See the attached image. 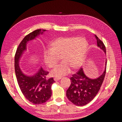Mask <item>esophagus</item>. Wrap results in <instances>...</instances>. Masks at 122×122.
Returning a JSON list of instances; mask_svg holds the SVG:
<instances>
[{
	"label": "esophagus",
	"mask_w": 122,
	"mask_h": 122,
	"mask_svg": "<svg viewBox=\"0 0 122 122\" xmlns=\"http://www.w3.org/2000/svg\"><path fill=\"white\" fill-rule=\"evenodd\" d=\"M61 78H62L61 77L56 76V77H54V81H58V80H60Z\"/></svg>",
	"instance_id": "obj_1"
}]
</instances>
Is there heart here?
<instances>
[{
	"mask_svg": "<svg viewBox=\"0 0 122 122\" xmlns=\"http://www.w3.org/2000/svg\"><path fill=\"white\" fill-rule=\"evenodd\" d=\"M88 43L85 38L74 37H60L50 43V49L44 54L45 63L54 68L61 59L63 61L51 73L54 76H63L70 72V67L76 69L81 66L86 54Z\"/></svg>",
	"mask_w": 122,
	"mask_h": 122,
	"instance_id": "1",
	"label": "heart"
}]
</instances>
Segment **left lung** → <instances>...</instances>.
Masks as SVG:
<instances>
[{"label":"left lung","mask_w":122,"mask_h":122,"mask_svg":"<svg viewBox=\"0 0 122 122\" xmlns=\"http://www.w3.org/2000/svg\"><path fill=\"white\" fill-rule=\"evenodd\" d=\"M95 36L97 46L106 53L104 44L97 36ZM105 65H107V62ZM106 69L107 66L101 76L95 79H91L85 76L83 69L80 68L70 78L71 85L66 91V97L68 100L78 107H82L90 103L99 91L104 81Z\"/></svg>","instance_id":"obj_1"}]
</instances>
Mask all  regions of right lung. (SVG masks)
<instances>
[{
    "mask_svg": "<svg viewBox=\"0 0 122 122\" xmlns=\"http://www.w3.org/2000/svg\"><path fill=\"white\" fill-rule=\"evenodd\" d=\"M46 30L37 29L27 35L20 43L15 56V70L18 85L24 97L35 104H41L46 102L52 95L51 86L54 81L53 77L47 79L49 72L40 68L37 73L28 76L22 73L19 66V59L26 50L28 41L35 39Z\"/></svg>",
    "mask_w": 122,
    "mask_h": 122,
    "instance_id": "right-lung-1",
    "label": "right lung"
}]
</instances>
